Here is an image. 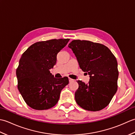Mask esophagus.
I'll use <instances>...</instances> for the list:
<instances>
[{
  "instance_id": "esophagus-1",
  "label": "esophagus",
  "mask_w": 135,
  "mask_h": 135,
  "mask_svg": "<svg viewBox=\"0 0 135 135\" xmlns=\"http://www.w3.org/2000/svg\"><path fill=\"white\" fill-rule=\"evenodd\" d=\"M68 80H69V82H72V81H74V79H71V78H68Z\"/></svg>"
}]
</instances>
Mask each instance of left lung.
Returning a JSON list of instances; mask_svg holds the SVG:
<instances>
[{
	"label": "left lung",
	"instance_id": "8db88e82",
	"mask_svg": "<svg viewBox=\"0 0 135 135\" xmlns=\"http://www.w3.org/2000/svg\"><path fill=\"white\" fill-rule=\"evenodd\" d=\"M68 47L75 55L80 68L90 75L87 84L76 81L79 85L75 93L76 103L88 111L104 108L118 89L119 72L115 57L104 45L89 41L74 40Z\"/></svg>",
	"mask_w": 135,
	"mask_h": 135
}]
</instances>
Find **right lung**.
<instances>
[{
    "label": "right lung",
    "instance_id": "obj_1",
    "mask_svg": "<svg viewBox=\"0 0 135 135\" xmlns=\"http://www.w3.org/2000/svg\"><path fill=\"white\" fill-rule=\"evenodd\" d=\"M70 39L36 42L25 50L16 70L17 88L28 105L36 110H47L58 102L61 90L69 83L67 77L54 78L50 72L57 55Z\"/></svg>",
    "mask_w": 135,
    "mask_h": 135
}]
</instances>
